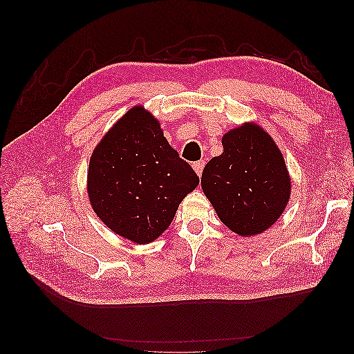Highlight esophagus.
Listing matches in <instances>:
<instances>
[{
  "instance_id": "obj_1",
  "label": "esophagus",
  "mask_w": 354,
  "mask_h": 354,
  "mask_svg": "<svg viewBox=\"0 0 354 354\" xmlns=\"http://www.w3.org/2000/svg\"><path fill=\"white\" fill-rule=\"evenodd\" d=\"M193 168H194L196 174L200 177V176H201V173H203V168H205V161H197V162H194V164H193Z\"/></svg>"
}]
</instances>
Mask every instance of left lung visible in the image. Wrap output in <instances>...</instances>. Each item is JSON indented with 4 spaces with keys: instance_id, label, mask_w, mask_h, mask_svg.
Returning <instances> with one entry per match:
<instances>
[{
    "instance_id": "8db88e82",
    "label": "left lung",
    "mask_w": 354,
    "mask_h": 354,
    "mask_svg": "<svg viewBox=\"0 0 354 354\" xmlns=\"http://www.w3.org/2000/svg\"><path fill=\"white\" fill-rule=\"evenodd\" d=\"M223 153L201 174V189L218 218L239 236L271 227L291 197V176L281 149L255 122L227 131Z\"/></svg>"
}]
</instances>
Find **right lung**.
<instances>
[{
	"mask_svg": "<svg viewBox=\"0 0 354 354\" xmlns=\"http://www.w3.org/2000/svg\"><path fill=\"white\" fill-rule=\"evenodd\" d=\"M197 184V174L168 144L160 121L137 105L95 147L86 189L106 227L145 245L171 225L183 198Z\"/></svg>",
	"mask_w": 354,
	"mask_h": 354,
	"instance_id": "obj_1",
	"label": "right lung"
}]
</instances>
